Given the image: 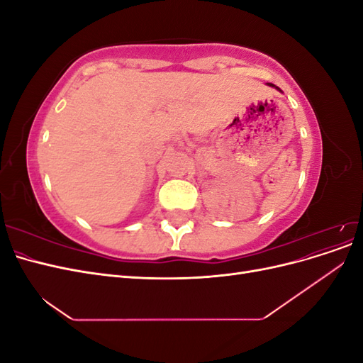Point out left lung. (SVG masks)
<instances>
[{
    "label": "left lung",
    "instance_id": "8db88e82",
    "mask_svg": "<svg viewBox=\"0 0 363 363\" xmlns=\"http://www.w3.org/2000/svg\"><path fill=\"white\" fill-rule=\"evenodd\" d=\"M267 84H268V86H271V87H274V89H277L279 92H281V89H280V87H277L276 84H272V83H267Z\"/></svg>",
    "mask_w": 363,
    "mask_h": 363
}]
</instances>
